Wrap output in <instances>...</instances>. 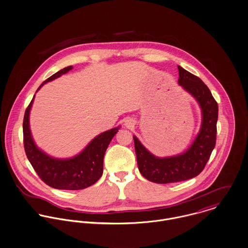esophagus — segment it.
Masks as SVG:
<instances>
[{"mask_svg":"<svg viewBox=\"0 0 248 248\" xmlns=\"http://www.w3.org/2000/svg\"><path fill=\"white\" fill-rule=\"evenodd\" d=\"M127 124V125H128V126H129V125H130V124H130V123H127V124Z\"/></svg>","mask_w":248,"mask_h":248,"instance_id":"34e87169","label":"esophagus"}]
</instances>
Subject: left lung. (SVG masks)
Listing matches in <instances>:
<instances>
[{
    "label": "left lung",
    "mask_w": 248,
    "mask_h": 248,
    "mask_svg": "<svg viewBox=\"0 0 248 248\" xmlns=\"http://www.w3.org/2000/svg\"><path fill=\"white\" fill-rule=\"evenodd\" d=\"M178 83L189 92L202 108V126L192 145L183 154L158 158L134 136L135 152L140 174L156 184H170L198 176L204 168L216 144L218 104L209 88L199 77L178 65Z\"/></svg>",
    "instance_id": "left-lung-1"
}]
</instances>
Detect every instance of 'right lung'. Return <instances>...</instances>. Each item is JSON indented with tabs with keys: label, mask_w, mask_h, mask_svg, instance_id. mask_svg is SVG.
Here are the masks:
<instances>
[{
	"label": "right lung",
	"mask_w": 248,
	"mask_h": 248,
	"mask_svg": "<svg viewBox=\"0 0 248 248\" xmlns=\"http://www.w3.org/2000/svg\"><path fill=\"white\" fill-rule=\"evenodd\" d=\"M73 67L67 66L61 69L44 83L59 78ZM42 83L38 90L44 85ZM37 90V91H38ZM34 97L25 113L23 123L24 146L28 161L41 180L56 189L80 190L94 185L103 175L104 157L112 138L118 132L120 126L112 128L94 138L83 151L70 159L61 160L49 157L40 150L31 136L29 128V112Z\"/></svg>",
	"instance_id": "obj_1"
}]
</instances>
